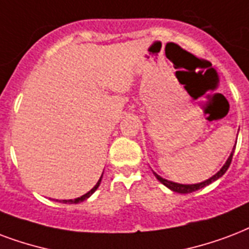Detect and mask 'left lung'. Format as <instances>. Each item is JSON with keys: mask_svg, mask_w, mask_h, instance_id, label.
<instances>
[{"mask_svg": "<svg viewBox=\"0 0 249 249\" xmlns=\"http://www.w3.org/2000/svg\"><path fill=\"white\" fill-rule=\"evenodd\" d=\"M234 150H235V147H234ZM232 155H234V151L231 153V155L229 157V159H227V162L225 163V166L222 167L221 170L218 171L215 175L212 176L210 179L205 180V181H202V183L191 184V185L188 184V185H185V184H178V183H172V181H168V180L163 179V178H160V176L157 175V174H154V175L157 176V179H158L160 183L164 184L167 188H170L171 191H174V192L184 193V195H185V193H192V192H195V191H198V189H201V188L206 187V185H209V184H212L217 179H219V178H221V176L225 174L226 171L229 170V167H230V164H231V160H232Z\"/></svg>", "mask_w": 249, "mask_h": 249, "instance_id": "8db88e82", "label": "left lung"}]
</instances>
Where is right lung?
<instances>
[{
    "instance_id": "1",
    "label": "right lung",
    "mask_w": 249,
    "mask_h": 249,
    "mask_svg": "<svg viewBox=\"0 0 249 249\" xmlns=\"http://www.w3.org/2000/svg\"><path fill=\"white\" fill-rule=\"evenodd\" d=\"M102 176H103V175H102ZM100 181H102V178H100L99 181L96 183V185H95V187L92 188V189H91L90 192H87L86 195H83V196L78 197V198H74V200H64V201H62V202H64V204H78V202H81V201H85V200H86V198H89V197H90L91 195H92V193H94L95 191H96V189H98Z\"/></svg>"
}]
</instances>
